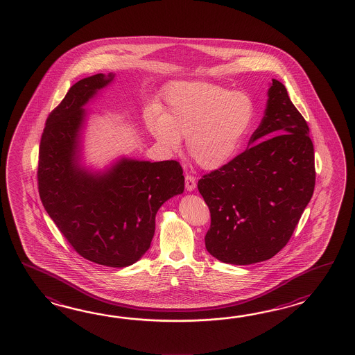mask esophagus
<instances>
[{"label": "esophagus", "instance_id": "esophagus-1", "mask_svg": "<svg viewBox=\"0 0 355 355\" xmlns=\"http://www.w3.org/2000/svg\"><path fill=\"white\" fill-rule=\"evenodd\" d=\"M185 188L188 191H193L196 188V180L194 176H191V175L185 176Z\"/></svg>", "mask_w": 355, "mask_h": 355}]
</instances>
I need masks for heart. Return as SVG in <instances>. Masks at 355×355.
Returning a JSON list of instances; mask_svg holds the SVG:
<instances>
[{
  "label": "heart",
  "instance_id": "heart-1",
  "mask_svg": "<svg viewBox=\"0 0 355 355\" xmlns=\"http://www.w3.org/2000/svg\"><path fill=\"white\" fill-rule=\"evenodd\" d=\"M254 118V103L242 92L207 81H179L167 86L162 112L150 110L144 123L171 150L187 139L189 156L213 171L237 156Z\"/></svg>",
  "mask_w": 355,
  "mask_h": 355
}]
</instances>
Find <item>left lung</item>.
<instances>
[{
  "label": "left lung",
  "instance_id": "obj_1",
  "mask_svg": "<svg viewBox=\"0 0 355 355\" xmlns=\"http://www.w3.org/2000/svg\"><path fill=\"white\" fill-rule=\"evenodd\" d=\"M309 133L286 86L272 78L251 147L198 181L211 211L204 240L211 257L227 264H255L287 245L315 189Z\"/></svg>",
  "mask_w": 355,
  "mask_h": 355
}]
</instances>
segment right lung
Returning <instances> with one entry per match:
<instances>
[{"instance_id":"obj_1","label":"right lung","mask_w":355,"mask_h":355,"mask_svg":"<svg viewBox=\"0 0 355 355\" xmlns=\"http://www.w3.org/2000/svg\"><path fill=\"white\" fill-rule=\"evenodd\" d=\"M114 73L80 80L49 114L39 147V196L69 245L86 260L110 268L135 264L151 246L156 213L182 194L176 161L121 157L104 170L83 164L85 106Z\"/></svg>"}]
</instances>
